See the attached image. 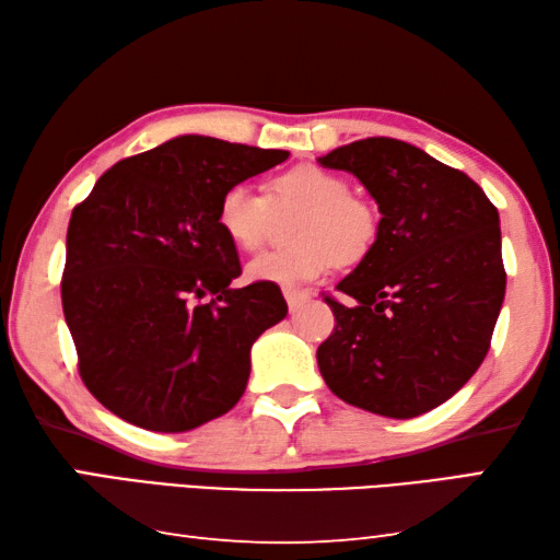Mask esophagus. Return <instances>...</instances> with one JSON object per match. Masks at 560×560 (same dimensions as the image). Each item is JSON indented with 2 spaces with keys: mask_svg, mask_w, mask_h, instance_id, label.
Instances as JSON below:
<instances>
[{
  "mask_svg": "<svg viewBox=\"0 0 560 560\" xmlns=\"http://www.w3.org/2000/svg\"><path fill=\"white\" fill-rule=\"evenodd\" d=\"M283 296H287V303H289V311L291 313H299L311 301V296H308L306 291H283Z\"/></svg>",
  "mask_w": 560,
  "mask_h": 560,
  "instance_id": "obj_1",
  "label": "esophagus"
}]
</instances>
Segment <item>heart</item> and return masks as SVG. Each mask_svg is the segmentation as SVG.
<instances>
[{"label":"heart","mask_w":560,"mask_h":560,"mask_svg":"<svg viewBox=\"0 0 560 560\" xmlns=\"http://www.w3.org/2000/svg\"><path fill=\"white\" fill-rule=\"evenodd\" d=\"M299 212L291 222L296 245L254 259V281L296 289L338 267H358L380 242L382 218L368 198L350 192L348 178L323 166L301 164L269 180L267 196L247 183H232L218 200V228L242 252H259L277 215Z\"/></svg>","instance_id":"1"}]
</instances>
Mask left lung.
I'll return each instance as SVG.
<instances>
[{
    "label": "left lung",
    "mask_w": 560,
    "mask_h": 560,
    "mask_svg": "<svg viewBox=\"0 0 560 560\" xmlns=\"http://www.w3.org/2000/svg\"><path fill=\"white\" fill-rule=\"evenodd\" d=\"M350 171L382 212L374 252L323 296L335 315L318 368L335 396L413 419L460 389L490 350L506 287L497 208L463 171L389 137L318 159Z\"/></svg>",
    "instance_id": "8db88e82"
}]
</instances>
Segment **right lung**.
<instances>
[{
  "label": "right lung",
  "instance_id": "right-lung-1",
  "mask_svg": "<svg viewBox=\"0 0 560 560\" xmlns=\"http://www.w3.org/2000/svg\"><path fill=\"white\" fill-rule=\"evenodd\" d=\"M287 159L178 137L121 159L75 206L60 299L80 380L119 419L180 433L245 394L252 345L289 306L277 283L232 287L242 267L215 212L228 186Z\"/></svg>",
  "mask_w": 560,
  "mask_h": 560
}]
</instances>
